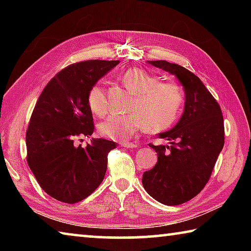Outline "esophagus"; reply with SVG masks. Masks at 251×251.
Listing matches in <instances>:
<instances>
[{
  "label": "esophagus",
  "mask_w": 251,
  "mask_h": 251,
  "mask_svg": "<svg viewBox=\"0 0 251 251\" xmlns=\"http://www.w3.org/2000/svg\"><path fill=\"white\" fill-rule=\"evenodd\" d=\"M120 145H121L122 147H126V148H136V147H137V144L128 143V142H123V143H120Z\"/></svg>",
  "instance_id": "1"
}]
</instances>
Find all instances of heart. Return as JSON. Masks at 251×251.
<instances>
[{"label": "heart", "instance_id": "obj_1", "mask_svg": "<svg viewBox=\"0 0 251 251\" xmlns=\"http://www.w3.org/2000/svg\"><path fill=\"white\" fill-rule=\"evenodd\" d=\"M122 82L134 94L128 114H110L99 125L101 136L114 141H125L145 126L147 130L159 131L171 127L179 116L184 91L174 82H157L146 71L129 69L121 75ZM88 107L97 116L107 110L103 85H93L87 95Z\"/></svg>", "mask_w": 251, "mask_h": 251}]
</instances>
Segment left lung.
<instances>
[{
  "label": "left lung",
  "instance_id": "1",
  "mask_svg": "<svg viewBox=\"0 0 251 251\" xmlns=\"http://www.w3.org/2000/svg\"><path fill=\"white\" fill-rule=\"evenodd\" d=\"M151 65L175 75L185 91L184 113L176 126L160 133L168 145L150 146L157 152L154 168L143 175V186L164 205L190 201L209 180L225 143L220 106L199 77L178 64L148 61Z\"/></svg>",
  "mask_w": 251,
  "mask_h": 251
}]
</instances>
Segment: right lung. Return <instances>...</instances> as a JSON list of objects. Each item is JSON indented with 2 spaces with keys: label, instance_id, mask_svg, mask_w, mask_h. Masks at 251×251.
I'll list each match as a JSON object with an SVG mask.
<instances>
[{
  "label": "right lung",
  "instance_id": "add662e5",
  "mask_svg": "<svg viewBox=\"0 0 251 251\" xmlns=\"http://www.w3.org/2000/svg\"><path fill=\"white\" fill-rule=\"evenodd\" d=\"M118 63L91 59L67 66L50 80L36 101L25 137L26 159L42 189L56 201L78 202L104 179L107 155L116 144L92 138L82 147L74 141L94 131L88 92Z\"/></svg>",
  "mask_w": 251,
  "mask_h": 251
}]
</instances>
